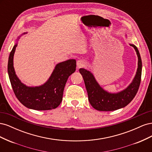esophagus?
Segmentation results:
<instances>
[{"label": "esophagus", "instance_id": "obj_1", "mask_svg": "<svg viewBox=\"0 0 152 152\" xmlns=\"http://www.w3.org/2000/svg\"><path fill=\"white\" fill-rule=\"evenodd\" d=\"M77 68H82L85 66V62L83 60H78L77 61Z\"/></svg>", "mask_w": 152, "mask_h": 152}]
</instances>
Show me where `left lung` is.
Here are the masks:
<instances>
[{"mask_svg": "<svg viewBox=\"0 0 152 152\" xmlns=\"http://www.w3.org/2000/svg\"><path fill=\"white\" fill-rule=\"evenodd\" d=\"M134 48L138 58L136 74L132 83L126 89L118 93H109L101 87L92 73L84 68H80L79 72L83 77L90 104L99 111H113L125 107L135 97L141 82L142 61L139 50L134 45L130 44Z\"/></svg>", "mask_w": 152, "mask_h": 152, "instance_id": "8db88e82", "label": "left lung"}]
</instances>
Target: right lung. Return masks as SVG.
<instances>
[{
  "label": "right lung",
  "instance_id": "1",
  "mask_svg": "<svg viewBox=\"0 0 152 152\" xmlns=\"http://www.w3.org/2000/svg\"><path fill=\"white\" fill-rule=\"evenodd\" d=\"M16 47L17 44L14 45L10 53L7 72L18 99L25 107L35 110H49L57 108L62 101L64 88L68 77L76 70L75 59H68L57 64L44 84L28 87L18 79L14 69L13 57Z\"/></svg>",
  "mask_w": 152,
  "mask_h": 152
}]
</instances>
